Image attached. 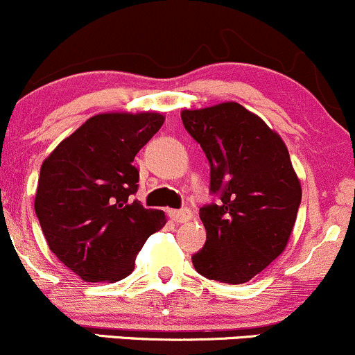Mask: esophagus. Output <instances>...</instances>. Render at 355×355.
Returning <instances> with one entry per match:
<instances>
[{"label":"esophagus","mask_w":355,"mask_h":355,"mask_svg":"<svg viewBox=\"0 0 355 355\" xmlns=\"http://www.w3.org/2000/svg\"><path fill=\"white\" fill-rule=\"evenodd\" d=\"M170 218L175 223H185L191 220V211L189 209H182V210H170L168 211Z\"/></svg>","instance_id":"obj_1"}]
</instances>
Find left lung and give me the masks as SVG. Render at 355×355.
<instances>
[{"instance_id": "8db88e82", "label": "left lung", "mask_w": 355, "mask_h": 355, "mask_svg": "<svg viewBox=\"0 0 355 355\" xmlns=\"http://www.w3.org/2000/svg\"><path fill=\"white\" fill-rule=\"evenodd\" d=\"M180 115L220 197L200 209L207 242L191 262L210 280L248 282L282 254L294 229L302 189L291 155L279 133L235 101Z\"/></svg>"}]
</instances>
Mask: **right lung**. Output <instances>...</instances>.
I'll list each match as a JSON object with an SVG mask.
<instances>
[{
    "mask_svg": "<svg viewBox=\"0 0 355 355\" xmlns=\"http://www.w3.org/2000/svg\"><path fill=\"white\" fill-rule=\"evenodd\" d=\"M157 112L100 113L88 118L44 158L35 211L48 247L85 282H118L137 254L166 223L144 209L135 155L164 125Z\"/></svg>",
    "mask_w": 355,
    "mask_h": 355,
    "instance_id": "add662e5",
    "label": "right lung"
}]
</instances>
